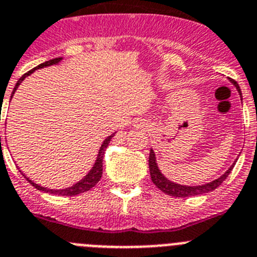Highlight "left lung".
<instances>
[{"label":"left lung","instance_id":"obj_1","mask_svg":"<svg viewBox=\"0 0 257 257\" xmlns=\"http://www.w3.org/2000/svg\"><path fill=\"white\" fill-rule=\"evenodd\" d=\"M230 82L235 85V88H237V91L239 92V94H242L241 88H239L238 83L235 82L234 79H230ZM149 166H150V174H151L152 182H154L155 186L160 189V191H163L164 193H166V195H169V196H174V197H191V196L203 195V193H207V192H211V191H214V189L218 188V187L223 183L224 180L226 179V177L229 175V173L232 172V169H233V166H234V164H233V165L230 166V168L228 169V170H226V172L224 173L220 178L215 179L214 182H210V183L203 184V186H193V187L192 186H180V184L173 183V182H170V180L166 179V178L161 174V172L159 170V168H157L156 159H155V154L152 150L150 151Z\"/></svg>","mask_w":257,"mask_h":257}]
</instances>
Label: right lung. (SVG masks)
<instances>
[{
  "instance_id": "add662e5",
  "label": "right lung",
  "mask_w": 257,
  "mask_h": 257,
  "mask_svg": "<svg viewBox=\"0 0 257 257\" xmlns=\"http://www.w3.org/2000/svg\"><path fill=\"white\" fill-rule=\"evenodd\" d=\"M61 60V57H57V59H52L50 60V61H46L43 62V64H41V65H38L37 68L32 69L31 71H28V73H25L24 75H23L22 78H20L19 80H18V83H16L15 85V88H14L13 91V94L15 93L16 88L19 87L20 83L24 80L25 77H28L29 74L33 73L34 70H37V69L39 68H45V66H50V65H54V64H57V62ZM13 94H11V97H13ZM114 137V134L112 136H110V137L106 138L105 141H103L102 146H101V149H100V152H98V156H97V161L96 164H94V166L92 168L91 172L88 173V175H85L84 178H83L80 182H78L77 184H74L73 187H69V188H65V189H48V188H45V187H41L38 186V184L33 183L31 179H28L27 180L29 182V183L32 184L33 187H36L37 189H39V191H43L46 192V193H54V195H60V196H75V195H79V193H83V192H87L89 191L91 188H93L94 186H96L97 183H98V180L101 179V177H102V161H103V155H105V150L106 147H107V145L110 143V141H111V138Z\"/></svg>"
}]
</instances>
